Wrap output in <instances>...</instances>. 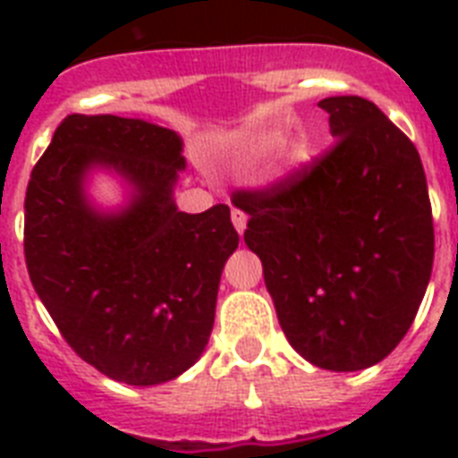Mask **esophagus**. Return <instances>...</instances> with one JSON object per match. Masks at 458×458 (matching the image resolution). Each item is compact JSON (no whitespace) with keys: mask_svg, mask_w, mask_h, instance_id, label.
Segmentation results:
<instances>
[{"mask_svg":"<svg viewBox=\"0 0 458 458\" xmlns=\"http://www.w3.org/2000/svg\"><path fill=\"white\" fill-rule=\"evenodd\" d=\"M233 225H235V230L242 235L244 228H247V216H244V211H240V208H233Z\"/></svg>","mask_w":458,"mask_h":458,"instance_id":"obj_1","label":"esophagus"}]
</instances>
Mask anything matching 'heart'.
I'll list each match as a JSON object with an SVG mask.
<instances>
[{
    "instance_id": "heart-1",
    "label": "heart",
    "mask_w": 458,
    "mask_h": 458,
    "mask_svg": "<svg viewBox=\"0 0 458 458\" xmlns=\"http://www.w3.org/2000/svg\"><path fill=\"white\" fill-rule=\"evenodd\" d=\"M268 142H271V140H268V138H259L257 142H254V149H264V147L268 145Z\"/></svg>"
}]
</instances>
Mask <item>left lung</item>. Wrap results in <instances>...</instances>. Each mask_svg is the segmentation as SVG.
<instances>
[{
	"mask_svg": "<svg viewBox=\"0 0 458 458\" xmlns=\"http://www.w3.org/2000/svg\"><path fill=\"white\" fill-rule=\"evenodd\" d=\"M337 142L261 192H235L244 242L264 264L280 327L335 373L376 366L411 327L433 273L435 233L416 147L363 97H327Z\"/></svg>",
	"mask_w": 458,
	"mask_h": 458,
	"instance_id": "obj_1",
	"label": "left lung"
}]
</instances>
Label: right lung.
Wrapping results in <instances>:
<instances>
[{
	"label": "right lung",
	"mask_w": 458,
	"mask_h": 458,
	"mask_svg": "<svg viewBox=\"0 0 458 458\" xmlns=\"http://www.w3.org/2000/svg\"><path fill=\"white\" fill-rule=\"evenodd\" d=\"M182 138L142 118L73 114L32 168L25 264L64 340L111 380L149 387L197 363L214 327L218 283L240 235L230 208L185 214L175 185ZM95 172L124 185L99 208Z\"/></svg>",
	"instance_id": "right-lung-1"
}]
</instances>
